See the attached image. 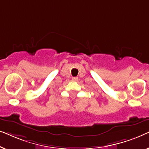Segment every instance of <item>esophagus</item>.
<instances>
[{"label":"esophagus","mask_w":149,"mask_h":149,"mask_svg":"<svg viewBox=\"0 0 149 149\" xmlns=\"http://www.w3.org/2000/svg\"><path fill=\"white\" fill-rule=\"evenodd\" d=\"M73 81H77L78 80V77H72Z\"/></svg>","instance_id":"34e87169"}]
</instances>
